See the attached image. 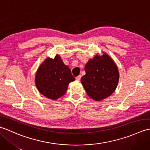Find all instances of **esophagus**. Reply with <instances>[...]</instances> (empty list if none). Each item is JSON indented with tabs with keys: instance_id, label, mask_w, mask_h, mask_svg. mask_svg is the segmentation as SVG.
<instances>
[{
	"instance_id": "esophagus-1",
	"label": "esophagus",
	"mask_w": 150,
	"mask_h": 150,
	"mask_svg": "<svg viewBox=\"0 0 150 150\" xmlns=\"http://www.w3.org/2000/svg\"><path fill=\"white\" fill-rule=\"evenodd\" d=\"M81 75H79V76H77V77H76V80L79 81L81 80Z\"/></svg>"
}]
</instances>
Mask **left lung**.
<instances>
[{
    "label": "left lung",
    "instance_id": "1",
    "mask_svg": "<svg viewBox=\"0 0 150 150\" xmlns=\"http://www.w3.org/2000/svg\"><path fill=\"white\" fill-rule=\"evenodd\" d=\"M86 75L81 79L88 95L95 101L103 100L115 91L119 81V72L114 60L103 52L97 54L85 66Z\"/></svg>",
    "mask_w": 150,
    "mask_h": 150
}]
</instances>
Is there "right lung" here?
I'll return each mask as SVG.
<instances>
[{
  "mask_svg": "<svg viewBox=\"0 0 150 150\" xmlns=\"http://www.w3.org/2000/svg\"><path fill=\"white\" fill-rule=\"evenodd\" d=\"M75 80L69 68L65 65L59 55L47 57L37 69L35 78L36 87L44 96L57 100L65 94L70 82Z\"/></svg>",
  "mask_w": 150,
  "mask_h": 150,
  "instance_id": "1",
  "label": "right lung"
}]
</instances>
